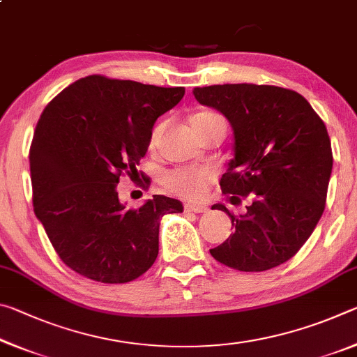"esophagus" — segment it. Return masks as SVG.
Instances as JSON below:
<instances>
[{"instance_id": "34e87169", "label": "esophagus", "mask_w": 357, "mask_h": 357, "mask_svg": "<svg viewBox=\"0 0 357 357\" xmlns=\"http://www.w3.org/2000/svg\"><path fill=\"white\" fill-rule=\"evenodd\" d=\"M185 213H195V214H200V213H206L208 206L206 204H192V203H187L185 206Z\"/></svg>"}]
</instances>
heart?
<instances>
[{
  "label": "heart",
  "instance_id": "b5f03b06",
  "mask_svg": "<svg viewBox=\"0 0 357 357\" xmlns=\"http://www.w3.org/2000/svg\"><path fill=\"white\" fill-rule=\"evenodd\" d=\"M217 116L214 113L203 112L198 113L192 118V123H197V121H203L208 118ZM164 123L157 124L155 128L151 132L149 137V146L155 148L157 143L160 140L162 132H164ZM214 174L209 168H197V167H181L174 168V170L168 172L164 178V184L168 190L174 195L190 198V200H200L202 197L206 195L208 185L213 181Z\"/></svg>",
  "mask_w": 357,
  "mask_h": 357
}]
</instances>
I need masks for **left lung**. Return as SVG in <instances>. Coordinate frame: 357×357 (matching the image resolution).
<instances>
[{"instance_id": "8db88e82", "label": "left lung", "mask_w": 357, "mask_h": 357, "mask_svg": "<svg viewBox=\"0 0 357 357\" xmlns=\"http://www.w3.org/2000/svg\"><path fill=\"white\" fill-rule=\"evenodd\" d=\"M233 129L234 157L220 179L233 204L250 197L231 219L225 243L211 249L217 261L244 273H261L294 257L321 219L332 173L326 126L301 94L271 84L234 83L193 89Z\"/></svg>"}]
</instances>
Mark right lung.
I'll list each match as a JSON object with an SVG mask.
<instances>
[{
  "instance_id": "add662e5",
  "label": "right lung",
  "mask_w": 357,
  "mask_h": 357,
  "mask_svg": "<svg viewBox=\"0 0 357 357\" xmlns=\"http://www.w3.org/2000/svg\"><path fill=\"white\" fill-rule=\"evenodd\" d=\"M184 93L183 86L89 75L42 112L29 149L34 214L77 274L126 283L154 264L160 219L183 213V204L154 195L138 209H126L116 187L121 174L138 176L155 119Z\"/></svg>"
}]
</instances>
